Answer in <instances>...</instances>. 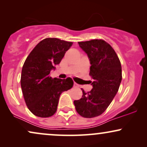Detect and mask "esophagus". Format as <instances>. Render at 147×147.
Returning <instances> with one entry per match:
<instances>
[{
    "mask_svg": "<svg viewBox=\"0 0 147 147\" xmlns=\"http://www.w3.org/2000/svg\"><path fill=\"white\" fill-rule=\"evenodd\" d=\"M74 87L75 88H78L79 87V85L77 84H76V83H74Z\"/></svg>",
    "mask_w": 147,
    "mask_h": 147,
    "instance_id": "esophagus-1",
    "label": "esophagus"
}]
</instances>
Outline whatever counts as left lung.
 <instances>
[{"label":"left lung","instance_id":"8db88e82","mask_svg":"<svg viewBox=\"0 0 147 147\" xmlns=\"http://www.w3.org/2000/svg\"><path fill=\"white\" fill-rule=\"evenodd\" d=\"M90 63L92 89L86 93L82 89L81 99L75 100L77 112L84 118L102 114L118 92L122 80L121 61L112 47L102 40L78 42Z\"/></svg>","mask_w":147,"mask_h":147}]
</instances>
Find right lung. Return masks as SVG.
<instances>
[{
    "label": "right lung",
    "mask_w": 147,
    "mask_h": 147,
    "mask_svg": "<svg viewBox=\"0 0 147 147\" xmlns=\"http://www.w3.org/2000/svg\"><path fill=\"white\" fill-rule=\"evenodd\" d=\"M72 44L57 38H46L39 42L24 61L21 88L28 108L36 116H52L57 109L61 94L73 86L70 77L52 79L49 76Z\"/></svg>",
    "instance_id": "add662e5"
}]
</instances>
